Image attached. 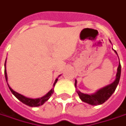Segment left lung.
Segmentation results:
<instances>
[{
    "mask_svg": "<svg viewBox=\"0 0 126 126\" xmlns=\"http://www.w3.org/2000/svg\"><path fill=\"white\" fill-rule=\"evenodd\" d=\"M110 42H111V41H110ZM113 51L117 54V52L115 50H113ZM121 73V66L120 64V61H119V65H118V67L117 68V73L116 75V79L112 83L99 89V90L96 91L95 93L90 94H85V93L81 92L80 91L76 90L78 94L79 95L80 99L85 103H87V104L92 105V106H96V105L102 104L103 103H104L107 100L109 99V98L112 95L113 93L116 90L117 85H118L119 80H120ZM75 87L77 89V80L76 79L75 82Z\"/></svg>",
    "mask_w": 126,
    "mask_h": 126,
    "instance_id": "1",
    "label": "left lung"
}]
</instances>
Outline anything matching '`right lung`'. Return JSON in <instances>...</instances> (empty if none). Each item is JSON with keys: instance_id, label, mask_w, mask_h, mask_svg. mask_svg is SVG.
<instances>
[{"instance_id": "add662e5", "label": "right lung", "mask_w": 126, "mask_h": 126, "mask_svg": "<svg viewBox=\"0 0 126 126\" xmlns=\"http://www.w3.org/2000/svg\"><path fill=\"white\" fill-rule=\"evenodd\" d=\"M60 76V75H59ZM58 76V77H59ZM5 79H6V82H7V84H8V76H7V72H6V60H5ZM58 78L56 79L54 83H53V88H52L51 90L49 91L48 93H47L46 95L43 96L42 97H40V98H36V99H32V98H29V97H27L25 96L22 95L21 94H19L18 92L14 91L10 86L8 85L9 89L11 91V92L14 94V96L17 99H19V101L21 102H22L23 104H25L26 105L29 106V107H39V106H41L43 105L45 102L48 100V99L51 97V96L52 95V94L53 93V91H54V86L56 85V83L57 82Z\"/></svg>"}]
</instances>
